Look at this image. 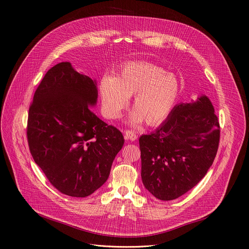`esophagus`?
<instances>
[{"instance_id":"obj_1","label":"esophagus","mask_w":249,"mask_h":249,"mask_svg":"<svg viewBox=\"0 0 249 249\" xmlns=\"http://www.w3.org/2000/svg\"><path fill=\"white\" fill-rule=\"evenodd\" d=\"M137 135L136 133H134V131L132 130H126L125 131V138L128 139V140H131V141H135L137 139Z\"/></svg>"}]
</instances>
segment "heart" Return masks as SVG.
Masks as SVG:
<instances>
[{"mask_svg":"<svg viewBox=\"0 0 249 249\" xmlns=\"http://www.w3.org/2000/svg\"><path fill=\"white\" fill-rule=\"evenodd\" d=\"M103 112L110 119H119L134 96L133 107L127 123L138 127L144 121L158 125L175 107L180 84L177 77L158 66L148 63H131L112 76H104L99 84Z\"/></svg>","mask_w":249,"mask_h":249,"instance_id":"obj_1","label":"heart"}]
</instances>
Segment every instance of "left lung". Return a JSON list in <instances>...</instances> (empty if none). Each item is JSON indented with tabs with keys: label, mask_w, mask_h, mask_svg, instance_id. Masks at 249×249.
Segmentation results:
<instances>
[{
	"label": "left lung",
	"mask_w": 249,
	"mask_h": 249,
	"mask_svg": "<svg viewBox=\"0 0 249 249\" xmlns=\"http://www.w3.org/2000/svg\"><path fill=\"white\" fill-rule=\"evenodd\" d=\"M206 95L177 104L165 122L139 138L141 177L160 200H173L207 173L217 153L219 123Z\"/></svg>",
	"instance_id": "obj_1"
}]
</instances>
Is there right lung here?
I'll use <instances>...</instances> for the list:
<instances>
[{"mask_svg": "<svg viewBox=\"0 0 249 249\" xmlns=\"http://www.w3.org/2000/svg\"><path fill=\"white\" fill-rule=\"evenodd\" d=\"M97 100L96 80L62 62L46 73L29 109L31 154L50 183L72 197L100 188L124 145L121 132L90 109Z\"/></svg>", "mask_w": 249, "mask_h": 249, "instance_id": "1", "label": "right lung"}]
</instances>
